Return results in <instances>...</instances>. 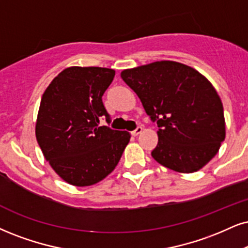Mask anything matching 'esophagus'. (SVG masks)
Instances as JSON below:
<instances>
[{
    "label": "esophagus",
    "mask_w": 248,
    "mask_h": 248,
    "mask_svg": "<svg viewBox=\"0 0 248 248\" xmlns=\"http://www.w3.org/2000/svg\"><path fill=\"white\" fill-rule=\"evenodd\" d=\"M142 131H143V129H142V127H141V126H138V127H137V129H136V130H134V131H133V132H132V134H133V136H138V134H140V133H141V132H142Z\"/></svg>",
    "instance_id": "esophagus-1"
}]
</instances>
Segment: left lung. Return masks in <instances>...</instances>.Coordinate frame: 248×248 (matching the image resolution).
Masks as SVG:
<instances>
[{
    "mask_svg": "<svg viewBox=\"0 0 248 248\" xmlns=\"http://www.w3.org/2000/svg\"><path fill=\"white\" fill-rule=\"evenodd\" d=\"M121 77L160 127L152 156L161 166L191 173L217 154L225 139L224 111L203 75L186 64L158 61L123 70Z\"/></svg>",
    "mask_w": 248,
    "mask_h": 248,
    "instance_id": "8db88e82",
    "label": "left lung"
}]
</instances>
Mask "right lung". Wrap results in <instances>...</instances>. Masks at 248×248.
Listing matches in <instances>:
<instances>
[{
  "label": "right lung",
  "mask_w": 248,
  "mask_h": 248,
  "mask_svg": "<svg viewBox=\"0 0 248 248\" xmlns=\"http://www.w3.org/2000/svg\"><path fill=\"white\" fill-rule=\"evenodd\" d=\"M115 70L70 66L46 88L35 122V137L55 172L70 185L91 186L115 169L130 141L127 131L100 126L109 115L102 95Z\"/></svg>",
  "instance_id": "obj_1"
}]
</instances>
